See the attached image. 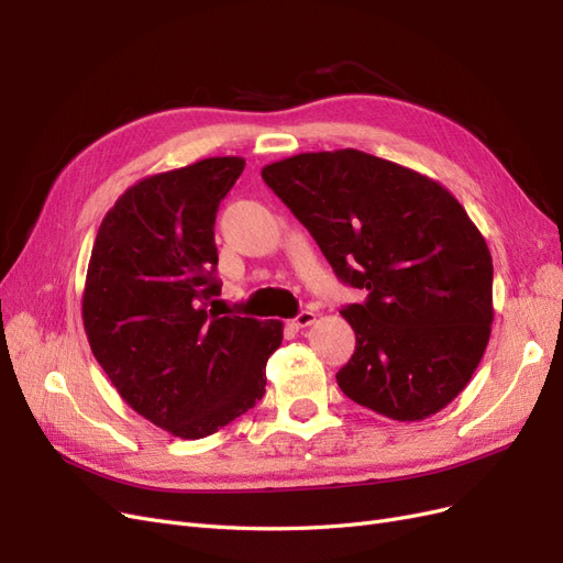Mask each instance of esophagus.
Returning <instances> with one entry per match:
<instances>
[{
	"mask_svg": "<svg viewBox=\"0 0 563 563\" xmlns=\"http://www.w3.org/2000/svg\"><path fill=\"white\" fill-rule=\"evenodd\" d=\"M314 317H317V314H314L312 310H302V312H298L294 319H288V327L300 331V329H305V327H310V323L314 321Z\"/></svg>",
	"mask_w": 563,
	"mask_h": 563,
	"instance_id": "34e87169",
	"label": "esophagus"
}]
</instances>
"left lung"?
Returning a JSON list of instances; mask_svg holds the SVG:
<instances>
[{
  "label": "left lung",
  "instance_id": "left-lung-1",
  "mask_svg": "<svg viewBox=\"0 0 563 563\" xmlns=\"http://www.w3.org/2000/svg\"><path fill=\"white\" fill-rule=\"evenodd\" d=\"M263 180L335 277L368 294L340 312L356 347L338 387L401 422L451 404L479 366L493 321L490 251L460 201L362 150L305 152L267 164Z\"/></svg>",
  "mask_w": 563,
  "mask_h": 563
}]
</instances>
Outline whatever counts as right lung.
I'll return each mask as SVG.
<instances>
[{
    "label": "right lung",
    "instance_id": "1",
    "mask_svg": "<svg viewBox=\"0 0 563 563\" xmlns=\"http://www.w3.org/2000/svg\"><path fill=\"white\" fill-rule=\"evenodd\" d=\"M244 172L211 157L143 178L114 201L91 251L81 317L96 362L157 428L201 439L265 395L282 321L220 314L216 213Z\"/></svg>",
    "mask_w": 563,
    "mask_h": 563
}]
</instances>
